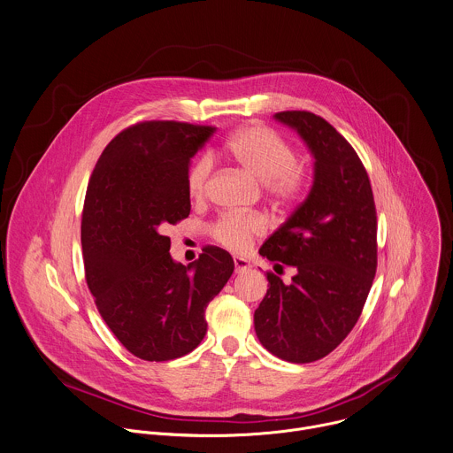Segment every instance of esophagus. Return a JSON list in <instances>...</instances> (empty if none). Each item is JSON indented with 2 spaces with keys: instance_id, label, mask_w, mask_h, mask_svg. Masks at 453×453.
Returning <instances> with one entry per match:
<instances>
[{
  "instance_id": "esophagus-1",
  "label": "esophagus",
  "mask_w": 453,
  "mask_h": 453,
  "mask_svg": "<svg viewBox=\"0 0 453 453\" xmlns=\"http://www.w3.org/2000/svg\"><path fill=\"white\" fill-rule=\"evenodd\" d=\"M234 265H235V274H242V273H248L251 269V264L244 258H239V257L234 258Z\"/></svg>"
}]
</instances>
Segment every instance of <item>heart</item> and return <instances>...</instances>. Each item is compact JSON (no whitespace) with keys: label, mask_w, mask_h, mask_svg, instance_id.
<instances>
[{"label":"heart","mask_w":453,"mask_h":453,"mask_svg":"<svg viewBox=\"0 0 453 453\" xmlns=\"http://www.w3.org/2000/svg\"><path fill=\"white\" fill-rule=\"evenodd\" d=\"M225 152L257 179L271 198L281 203L296 202L305 188V170L297 163V154L271 128L251 125L237 130L226 139ZM212 159L207 154L195 157L186 172V189L191 198L200 200L207 191ZM267 221L258 212H226L211 226L216 242L230 251L244 253L255 237L264 235Z\"/></svg>","instance_id":"1"}]
</instances>
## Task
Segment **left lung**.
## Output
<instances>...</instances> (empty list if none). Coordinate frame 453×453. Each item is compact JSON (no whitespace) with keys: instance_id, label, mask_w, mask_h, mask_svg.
Listing matches in <instances>:
<instances>
[{"instance_id":"left-lung-1","label":"left lung","mask_w":453,"mask_h":453,"mask_svg":"<svg viewBox=\"0 0 453 453\" xmlns=\"http://www.w3.org/2000/svg\"><path fill=\"white\" fill-rule=\"evenodd\" d=\"M314 156L307 198L264 242L260 255L296 276L267 273L255 330L278 358L307 364L335 349L358 321L378 265V221L369 175L351 144L307 111L278 112Z\"/></svg>"}]
</instances>
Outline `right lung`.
<instances>
[{
	"mask_svg": "<svg viewBox=\"0 0 453 453\" xmlns=\"http://www.w3.org/2000/svg\"><path fill=\"white\" fill-rule=\"evenodd\" d=\"M214 127L142 121L118 134L89 177L82 223L88 288L119 342L150 362L193 351L205 307L234 273L228 251L203 246L189 265L170 257L166 228L189 216L186 172Z\"/></svg>",
	"mask_w": 453,
	"mask_h": 453,
	"instance_id": "add662e5",
	"label": "right lung"
}]
</instances>
